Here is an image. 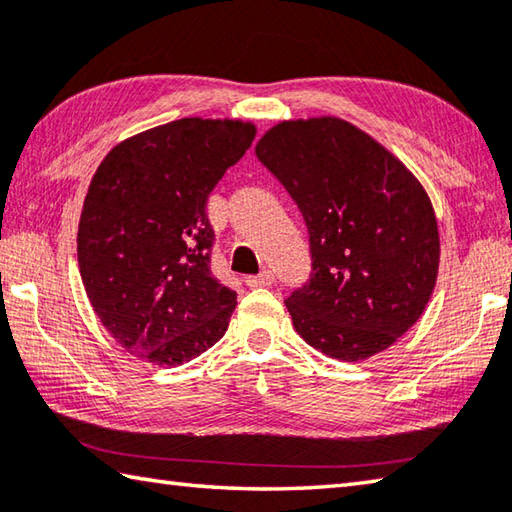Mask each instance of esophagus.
Listing matches in <instances>:
<instances>
[{
    "mask_svg": "<svg viewBox=\"0 0 512 512\" xmlns=\"http://www.w3.org/2000/svg\"><path fill=\"white\" fill-rule=\"evenodd\" d=\"M273 280H275V277H273L271 271H262L259 275L246 277V284H248L250 288H262V286H271Z\"/></svg>",
    "mask_w": 512,
    "mask_h": 512,
    "instance_id": "esophagus-1",
    "label": "esophagus"
}]
</instances>
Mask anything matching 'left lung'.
I'll use <instances>...</instances> for the list:
<instances>
[{
    "label": "left lung",
    "instance_id": "1",
    "mask_svg": "<svg viewBox=\"0 0 512 512\" xmlns=\"http://www.w3.org/2000/svg\"><path fill=\"white\" fill-rule=\"evenodd\" d=\"M255 154L309 230L311 277L286 300L295 331L345 362L392 347L423 315L439 275V226L423 185L333 116L277 123Z\"/></svg>",
    "mask_w": 512,
    "mask_h": 512
}]
</instances>
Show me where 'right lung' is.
<instances>
[{
	"label": "right lung",
	"mask_w": 512,
	"mask_h": 512,
	"mask_svg": "<svg viewBox=\"0 0 512 512\" xmlns=\"http://www.w3.org/2000/svg\"><path fill=\"white\" fill-rule=\"evenodd\" d=\"M255 132L181 118L118 143L98 165L78 226L80 275L102 327L134 356L176 367L226 333L237 293L210 273L206 203Z\"/></svg>",
	"instance_id": "obj_1"
}]
</instances>
